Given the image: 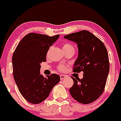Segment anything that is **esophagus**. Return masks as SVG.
<instances>
[{
  "label": "esophagus",
  "instance_id": "esophagus-1",
  "mask_svg": "<svg viewBox=\"0 0 121 121\" xmlns=\"http://www.w3.org/2000/svg\"><path fill=\"white\" fill-rule=\"evenodd\" d=\"M66 77H66V75H63V74H61V75H60V78L61 80L64 79L66 78Z\"/></svg>",
  "mask_w": 121,
  "mask_h": 121
}]
</instances>
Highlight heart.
Masks as SVG:
<instances>
[{
  "mask_svg": "<svg viewBox=\"0 0 121 121\" xmlns=\"http://www.w3.org/2000/svg\"><path fill=\"white\" fill-rule=\"evenodd\" d=\"M63 50H64L65 52V51H70V50H74V48L71 44H69V43H65L63 47ZM58 69L61 71H64L66 69V66L63 65H60L58 66Z\"/></svg>",
  "mask_w": 121,
  "mask_h": 121,
  "instance_id": "heart-1",
  "label": "heart"
}]
</instances>
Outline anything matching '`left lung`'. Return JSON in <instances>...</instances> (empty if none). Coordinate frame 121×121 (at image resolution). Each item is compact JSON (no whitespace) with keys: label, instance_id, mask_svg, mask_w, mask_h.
<instances>
[{"label":"left lung","instance_id":"obj_1","mask_svg":"<svg viewBox=\"0 0 121 121\" xmlns=\"http://www.w3.org/2000/svg\"><path fill=\"white\" fill-rule=\"evenodd\" d=\"M64 38L77 44L78 56L73 71L83 72V77L74 78L69 89L74 99L83 104L97 100L104 92L109 73V60L105 46L100 39L86 30L65 35Z\"/></svg>","mask_w":121,"mask_h":121}]
</instances>
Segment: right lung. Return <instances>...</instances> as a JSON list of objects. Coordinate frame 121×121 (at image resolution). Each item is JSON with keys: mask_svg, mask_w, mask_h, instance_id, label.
<instances>
[{"mask_svg": "<svg viewBox=\"0 0 121 121\" xmlns=\"http://www.w3.org/2000/svg\"><path fill=\"white\" fill-rule=\"evenodd\" d=\"M59 37V35L49 36L30 33L20 40L13 52V78L22 95L31 104H38L44 101L60 81L57 74L44 77L40 73V63L46 62L50 47Z\"/></svg>", "mask_w": 121, "mask_h": 121, "instance_id": "obj_1", "label": "right lung"}]
</instances>
